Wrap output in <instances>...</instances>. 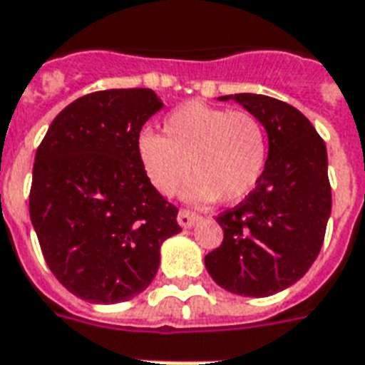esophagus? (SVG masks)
I'll return each instance as SVG.
<instances>
[{
    "mask_svg": "<svg viewBox=\"0 0 365 365\" xmlns=\"http://www.w3.org/2000/svg\"><path fill=\"white\" fill-rule=\"evenodd\" d=\"M198 219L200 215H196V213L192 212H186V210H180L179 215H177V221H179V225L182 227V229H190Z\"/></svg>",
    "mask_w": 365,
    "mask_h": 365,
    "instance_id": "esophagus-1",
    "label": "esophagus"
}]
</instances>
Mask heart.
Here are the masks:
<instances>
[{"mask_svg":"<svg viewBox=\"0 0 365 365\" xmlns=\"http://www.w3.org/2000/svg\"><path fill=\"white\" fill-rule=\"evenodd\" d=\"M138 158L148 180L163 196L175 194L190 167L194 177L185 200L237 204L254 192L264 175L267 134L264 123L248 111L188 101L167 115L163 136L140 134Z\"/></svg>","mask_w":365,"mask_h":365,"instance_id":"b5f03b06","label":"heart"}]
</instances>
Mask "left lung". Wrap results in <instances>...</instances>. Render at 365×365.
Here are the masks:
<instances>
[{
	"label": "left lung",
	"instance_id": "1",
	"mask_svg": "<svg viewBox=\"0 0 365 365\" xmlns=\"http://www.w3.org/2000/svg\"><path fill=\"white\" fill-rule=\"evenodd\" d=\"M264 123L269 152L254 192L217 217L223 242L205 256L219 287L271 297L306 275L331 215L327 148L297 108L262 94L221 96Z\"/></svg>",
	"mask_w": 365,
	"mask_h": 365
}]
</instances>
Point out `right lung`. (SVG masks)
<instances>
[{"label":"right lung","mask_w":365,"mask_h":365,"mask_svg":"<svg viewBox=\"0 0 365 365\" xmlns=\"http://www.w3.org/2000/svg\"><path fill=\"white\" fill-rule=\"evenodd\" d=\"M163 101L150 88L101 90L68 103L38 148L30 221L57 281L92 304L130 300L160 267L179 210L138 158V136Z\"/></svg>","instance_id":"add662e5"}]
</instances>
